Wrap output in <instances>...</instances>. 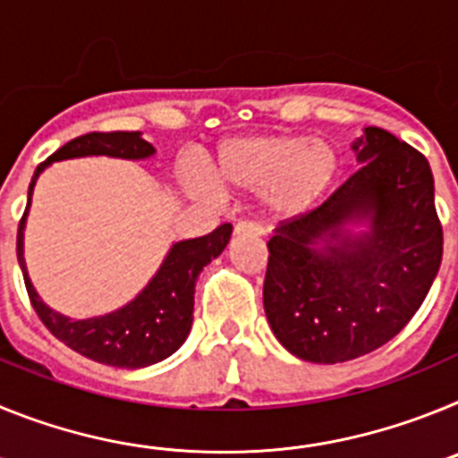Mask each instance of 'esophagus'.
Wrapping results in <instances>:
<instances>
[{"label":"esophagus","mask_w":458,"mask_h":458,"mask_svg":"<svg viewBox=\"0 0 458 458\" xmlns=\"http://www.w3.org/2000/svg\"><path fill=\"white\" fill-rule=\"evenodd\" d=\"M233 233H236V236H241V233H254V236H261V233H264V226L252 220H241L236 225V229H233Z\"/></svg>","instance_id":"34e87169"}]
</instances>
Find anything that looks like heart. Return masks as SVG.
Instances as JSON below:
<instances>
[{
    "instance_id": "heart-1",
    "label": "heart",
    "mask_w": 458,
    "mask_h": 458,
    "mask_svg": "<svg viewBox=\"0 0 458 458\" xmlns=\"http://www.w3.org/2000/svg\"><path fill=\"white\" fill-rule=\"evenodd\" d=\"M339 157L330 141L302 135H248L222 141L216 153V176L236 190H264L266 206L279 217L311 210L337 181ZM192 190H213L204 172H190Z\"/></svg>"
}]
</instances>
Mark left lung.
<instances>
[{"mask_svg": "<svg viewBox=\"0 0 458 458\" xmlns=\"http://www.w3.org/2000/svg\"><path fill=\"white\" fill-rule=\"evenodd\" d=\"M353 148L358 172L268 241L266 317L286 351L318 365L367 355L402 333L443 259L427 157L376 125ZM349 219H369L372 232L342 234Z\"/></svg>", "mask_w": 458, "mask_h": 458, "instance_id": "8db88e82", "label": "left lung"}]
</instances>
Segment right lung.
<instances>
[{"label": "right lung", "mask_w": 458, "mask_h": 458, "mask_svg": "<svg viewBox=\"0 0 458 458\" xmlns=\"http://www.w3.org/2000/svg\"><path fill=\"white\" fill-rule=\"evenodd\" d=\"M156 148L140 137V132H87L62 148H56L46 163H40L30 183V199L18 226V261L22 268L24 286L30 293V301L43 326L64 342L68 349L84 358L100 362V365L121 367V369H140V367L156 365L160 360L169 358L174 351L185 342L192 326L194 307V282L199 277L206 264L220 257L222 250L232 238L233 226L226 222L220 225L208 236L181 241L169 250L165 264L148 282V286L121 310L105 314L98 318H84L72 321L52 311L43 305L30 277L22 259V229L24 217L30 210L31 192H34L38 174L55 160L82 156H112L140 160L148 157Z\"/></svg>", "instance_id": "obj_1"}]
</instances>
